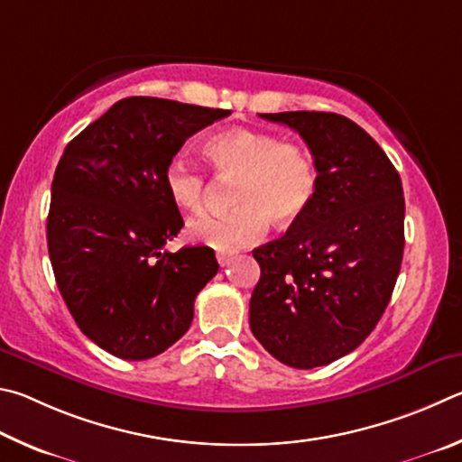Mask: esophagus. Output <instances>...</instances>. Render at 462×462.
<instances>
[{
  "instance_id": "34e87169",
  "label": "esophagus",
  "mask_w": 462,
  "mask_h": 462,
  "mask_svg": "<svg viewBox=\"0 0 462 462\" xmlns=\"http://www.w3.org/2000/svg\"><path fill=\"white\" fill-rule=\"evenodd\" d=\"M217 262H218V265H221V268H225V265L231 262V255L218 252V254H217Z\"/></svg>"
}]
</instances>
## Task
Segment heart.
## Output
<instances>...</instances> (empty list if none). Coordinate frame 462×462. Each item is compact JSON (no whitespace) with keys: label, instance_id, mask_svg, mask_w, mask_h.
I'll list each match as a JSON object with an SVG mask.
<instances>
[{"label":"heart","instance_id":"obj_1","mask_svg":"<svg viewBox=\"0 0 462 462\" xmlns=\"http://www.w3.org/2000/svg\"><path fill=\"white\" fill-rule=\"evenodd\" d=\"M210 170L233 182L226 215H202L189 225V236L215 249H237L260 241L270 218L286 226L309 213L319 192V166L312 152L294 142L233 127L205 143ZM170 200L182 210L197 213L207 199V176L182 156H174L164 170Z\"/></svg>","mask_w":462,"mask_h":462}]
</instances>
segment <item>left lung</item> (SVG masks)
<instances>
[{"instance_id": "8db88e82", "label": "left lung", "mask_w": 462, "mask_h": 462, "mask_svg": "<svg viewBox=\"0 0 462 462\" xmlns=\"http://www.w3.org/2000/svg\"><path fill=\"white\" fill-rule=\"evenodd\" d=\"M300 134L319 192L284 237L254 249L262 276L249 327L272 357L312 369L365 341L390 302L403 255L398 170L365 129L337 113H260Z\"/></svg>"}]
</instances>
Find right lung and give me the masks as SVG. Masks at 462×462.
Wrapping results in <instances>:
<instances>
[{
  "label": "right lung",
  "mask_w": 462,
  "mask_h": 462,
  "mask_svg": "<svg viewBox=\"0 0 462 462\" xmlns=\"http://www.w3.org/2000/svg\"><path fill=\"white\" fill-rule=\"evenodd\" d=\"M229 113L127 97L69 142L56 166L46 221L56 284L79 328L119 359L172 346L218 270L208 247L162 252L184 226L164 170L192 134Z\"/></svg>",
  "instance_id": "right-lung-1"
}]
</instances>
